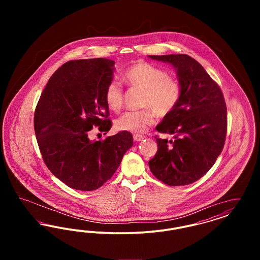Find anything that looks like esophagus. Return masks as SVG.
I'll use <instances>...</instances> for the list:
<instances>
[{
	"label": "esophagus",
	"instance_id": "1",
	"mask_svg": "<svg viewBox=\"0 0 260 260\" xmlns=\"http://www.w3.org/2000/svg\"><path fill=\"white\" fill-rule=\"evenodd\" d=\"M145 138V136H139V135H135L134 136V139L136 140V141H141L142 139H144Z\"/></svg>",
	"mask_w": 260,
	"mask_h": 260
}]
</instances>
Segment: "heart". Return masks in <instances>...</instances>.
I'll use <instances>...</instances> for the list:
<instances>
[{
    "instance_id": "1",
    "label": "heart",
    "mask_w": 260,
    "mask_h": 260,
    "mask_svg": "<svg viewBox=\"0 0 260 260\" xmlns=\"http://www.w3.org/2000/svg\"><path fill=\"white\" fill-rule=\"evenodd\" d=\"M124 80L131 87L144 91L140 111L126 112L116 121V127L120 131L142 134L155 122L156 113L166 117L177 107L182 87L179 80L168 74L166 70L146 61L132 64L124 73ZM108 108L120 112L124 105V90L121 84L115 80L108 83L104 92Z\"/></svg>"
}]
</instances>
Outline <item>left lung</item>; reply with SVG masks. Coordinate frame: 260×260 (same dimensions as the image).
<instances>
[{"mask_svg":"<svg viewBox=\"0 0 260 260\" xmlns=\"http://www.w3.org/2000/svg\"><path fill=\"white\" fill-rule=\"evenodd\" d=\"M171 63L182 87L181 99L156 129L174 140L156 136L158 151L149 161L151 173L165 184L197 181L222 151L227 133V108L222 91L204 67L187 54L149 55Z\"/></svg>","mask_w":260,"mask_h":260,"instance_id":"1","label":"left lung"}]
</instances>
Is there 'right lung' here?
I'll return each instance as SVG.
<instances>
[{
  "mask_svg": "<svg viewBox=\"0 0 260 260\" xmlns=\"http://www.w3.org/2000/svg\"><path fill=\"white\" fill-rule=\"evenodd\" d=\"M115 62L107 58L66 62L50 77L39 99L34 128L46 166L63 183L81 191L99 189L119 168L134 144L120 132L91 141L89 132L111 128L105 87L113 80Z\"/></svg>",
  "mask_w": 260,
  "mask_h": 260,
  "instance_id": "obj_1",
  "label": "right lung"
}]
</instances>
